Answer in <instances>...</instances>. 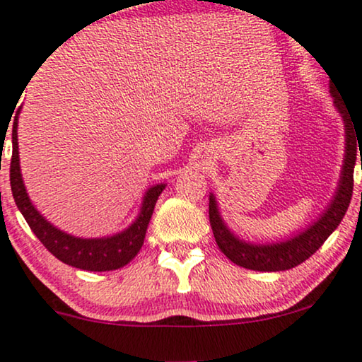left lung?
I'll use <instances>...</instances> for the list:
<instances>
[{
  "label": "left lung",
  "instance_id": "1",
  "mask_svg": "<svg viewBox=\"0 0 362 362\" xmlns=\"http://www.w3.org/2000/svg\"><path fill=\"white\" fill-rule=\"evenodd\" d=\"M329 88H331L329 91H331V97L334 98V107L337 108L342 120H344L346 150L336 194H334L331 204L327 205V209L324 210L317 221L310 223L305 230L291 237V239L272 242V244H252V242L240 239L239 235H235L227 227L221 212H218L215 195H209V217L215 242H217L218 249L227 255V259H230L232 262L240 265V267L260 272H279L289 271L296 265L303 264L336 230L342 217H344L347 207H349L352 187H354V178L352 177H354L356 152H358V147H361L359 128L356 127L354 120L347 113L344 103L339 100V90L332 85Z\"/></svg>",
  "mask_w": 362,
  "mask_h": 362
}]
</instances>
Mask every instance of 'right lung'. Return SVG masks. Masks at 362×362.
<instances>
[{
  "mask_svg": "<svg viewBox=\"0 0 362 362\" xmlns=\"http://www.w3.org/2000/svg\"><path fill=\"white\" fill-rule=\"evenodd\" d=\"M20 112L21 110H18L15 122H13L10 180L13 199H15L18 209H20L25 221L28 222L31 230L35 232L41 244L47 247L54 257L71 265V267L90 272H105L115 271V269L127 265L140 252L141 245H144L155 204H157L158 195L165 189V184H157L145 192L139 215L125 230L118 232L115 235L95 237V239H83V237L66 234V232L54 227L53 223H49L35 209L28 197V192H26V187L23 184L20 152H18V117H20Z\"/></svg>",
  "mask_w": 362,
  "mask_h": 362,
  "instance_id": "obj_1",
  "label": "right lung"
}]
</instances>
